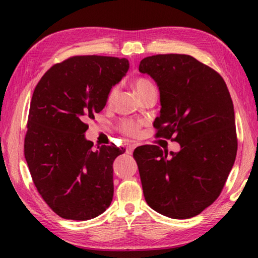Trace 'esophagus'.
Masks as SVG:
<instances>
[{
	"mask_svg": "<svg viewBox=\"0 0 258 258\" xmlns=\"http://www.w3.org/2000/svg\"><path fill=\"white\" fill-rule=\"evenodd\" d=\"M143 123H145V124H146V123H148V118H145V119H143Z\"/></svg>",
	"mask_w": 258,
	"mask_h": 258,
	"instance_id": "34e87169",
	"label": "esophagus"
}]
</instances>
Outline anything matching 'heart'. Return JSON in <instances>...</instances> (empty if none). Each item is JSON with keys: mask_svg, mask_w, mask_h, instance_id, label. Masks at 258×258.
<instances>
[{"mask_svg": "<svg viewBox=\"0 0 258 258\" xmlns=\"http://www.w3.org/2000/svg\"><path fill=\"white\" fill-rule=\"evenodd\" d=\"M125 132L126 133H127V134H130V135H134L135 134V132H134V130H133V127H132V126H125Z\"/></svg>", "mask_w": 258, "mask_h": 258, "instance_id": "heart-1", "label": "heart"}]
</instances>
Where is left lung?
Masks as SVG:
<instances>
[{
  "mask_svg": "<svg viewBox=\"0 0 258 258\" xmlns=\"http://www.w3.org/2000/svg\"><path fill=\"white\" fill-rule=\"evenodd\" d=\"M128 68L125 58L73 56L51 67L35 87L25 157L37 191L60 217L87 221L110 206L118 149L87 140L83 120L102 110Z\"/></svg>",
  "mask_w": 258,
  "mask_h": 258,
  "instance_id": "1",
  "label": "left lung"
}]
</instances>
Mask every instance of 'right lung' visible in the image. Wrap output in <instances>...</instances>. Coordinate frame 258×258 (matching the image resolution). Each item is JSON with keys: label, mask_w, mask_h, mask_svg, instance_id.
I'll use <instances>...</instances> for the list:
<instances>
[{"label": "right lung", "mask_w": 258, "mask_h": 258, "mask_svg": "<svg viewBox=\"0 0 258 258\" xmlns=\"http://www.w3.org/2000/svg\"><path fill=\"white\" fill-rule=\"evenodd\" d=\"M139 72L156 82L159 135L180 143V150L157 148L135 157L143 195L161 215L185 220L199 215L220 196L237 155L234 109L218 74L194 56L157 54L141 60Z\"/></svg>", "instance_id": "add662e5"}]
</instances>
